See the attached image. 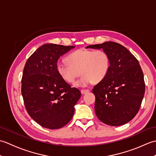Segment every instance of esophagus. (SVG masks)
Masks as SVG:
<instances>
[{
    "label": "esophagus",
    "instance_id": "esophagus-1",
    "mask_svg": "<svg viewBox=\"0 0 156 156\" xmlns=\"http://www.w3.org/2000/svg\"><path fill=\"white\" fill-rule=\"evenodd\" d=\"M90 92V90H88V89H82V90H81V93L82 94L87 93V92Z\"/></svg>",
    "mask_w": 156,
    "mask_h": 156
}]
</instances>
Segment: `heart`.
<instances>
[{
	"label": "heart",
	"mask_w": 156,
	"mask_h": 156,
	"mask_svg": "<svg viewBox=\"0 0 156 156\" xmlns=\"http://www.w3.org/2000/svg\"><path fill=\"white\" fill-rule=\"evenodd\" d=\"M65 61L66 64H57L58 74L65 82L73 84L80 73L81 78L75 86L81 87L102 82L107 76L111 64L110 55L101 49H79L66 56Z\"/></svg>",
	"instance_id": "heart-1"
}]
</instances>
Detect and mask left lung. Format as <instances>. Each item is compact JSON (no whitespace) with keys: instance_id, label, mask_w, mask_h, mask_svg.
Masks as SVG:
<instances>
[{"instance_id":"left-lung-1","label":"left lung","mask_w":156,"mask_h":156,"mask_svg":"<svg viewBox=\"0 0 156 156\" xmlns=\"http://www.w3.org/2000/svg\"><path fill=\"white\" fill-rule=\"evenodd\" d=\"M87 48L101 49L111 57V68L102 82L94 86L95 112L99 120L119 126L133 119L145 94L143 71L137 58L124 46L107 41Z\"/></svg>"}]
</instances>
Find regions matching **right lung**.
I'll return each instance as SVG.
<instances>
[{
    "label": "right lung",
    "mask_w": 156,
    "mask_h": 156,
    "mask_svg": "<svg viewBox=\"0 0 156 156\" xmlns=\"http://www.w3.org/2000/svg\"><path fill=\"white\" fill-rule=\"evenodd\" d=\"M74 46L47 44L26 62L21 79V94L29 116L42 127L56 129L72 119L74 105L81 97L59 76L58 59Z\"/></svg>",
    "instance_id": "1"
}]
</instances>
